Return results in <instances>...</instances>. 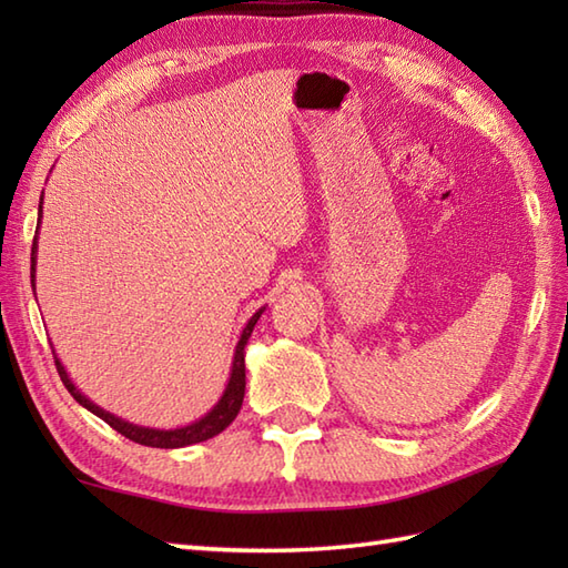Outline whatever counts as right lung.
<instances>
[{"mask_svg":"<svg viewBox=\"0 0 568 568\" xmlns=\"http://www.w3.org/2000/svg\"><path fill=\"white\" fill-rule=\"evenodd\" d=\"M43 200V197H41ZM39 224H41V204H39ZM36 248H39V241H36L33 236V246H31V277H36ZM33 283V281H31ZM33 295H36V283H33ZM263 315V307L256 312L248 320V324L244 327V332H241V339L236 344V352H234V364H232V376H229V383H226V390L224 395L220 397V403H216L207 415H204L202 419L192 422V425L187 427H178V429H151V427H139V425H131V422L116 417L112 413H106V409L98 407L92 400H88L78 388L75 383H72L68 378V373L63 368V364H60L58 356L53 354L55 358V368L60 373V381H63V385L68 388V393L75 397V400L88 407L92 415H98L100 419H104L106 425H110L112 429H116L119 434H124L126 439L136 442V444H143V446H155V449H178V446H190V444H197V442H207L212 437H216V434L224 432L229 425H232L234 417L239 415L241 409V403H244V390H246V364H244V348H246V342L248 336L253 332V327H256L258 317Z\"/></svg>","mask_w":568,"mask_h":568,"instance_id":"obj_1","label":"right lung"}]
</instances>
